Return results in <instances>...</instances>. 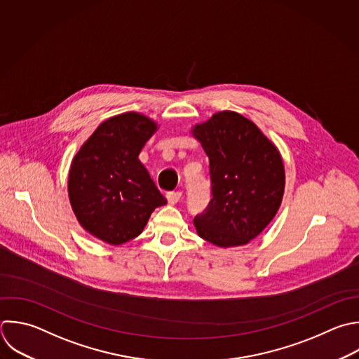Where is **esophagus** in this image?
Listing matches in <instances>:
<instances>
[{
	"instance_id": "34e87169",
	"label": "esophagus",
	"mask_w": 359,
	"mask_h": 359,
	"mask_svg": "<svg viewBox=\"0 0 359 359\" xmlns=\"http://www.w3.org/2000/svg\"><path fill=\"white\" fill-rule=\"evenodd\" d=\"M181 195H182V194L178 192V191H177V192H168V194H167L168 203H170V205H175V203L181 199Z\"/></svg>"
}]
</instances>
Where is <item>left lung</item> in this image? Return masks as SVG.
<instances>
[{"label": "left lung", "mask_w": 359, "mask_h": 359, "mask_svg": "<svg viewBox=\"0 0 359 359\" xmlns=\"http://www.w3.org/2000/svg\"><path fill=\"white\" fill-rule=\"evenodd\" d=\"M209 157L212 199L195 216L198 234L219 247L247 244L276 215L285 188L279 151L248 119L219 112L194 128Z\"/></svg>", "instance_id": "1"}]
</instances>
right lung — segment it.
Returning <instances> with one entry per match:
<instances>
[{"label":"right lung","mask_w":359,"mask_h":359,"mask_svg":"<svg viewBox=\"0 0 359 359\" xmlns=\"http://www.w3.org/2000/svg\"><path fill=\"white\" fill-rule=\"evenodd\" d=\"M156 130L149 118L129 112L98 126L76 154L69 196L81 226L119 245L137 237L151 212L167 203L139 160Z\"/></svg>","instance_id":"add662e5"}]
</instances>
